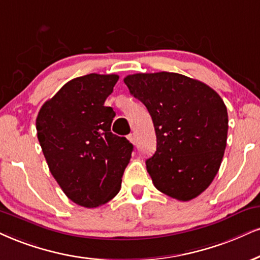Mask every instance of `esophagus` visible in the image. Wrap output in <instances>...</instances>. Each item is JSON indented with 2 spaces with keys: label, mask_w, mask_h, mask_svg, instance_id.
<instances>
[{
  "label": "esophagus",
  "mask_w": 260,
  "mask_h": 260,
  "mask_svg": "<svg viewBox=\"0 0 260 260\" xmlns=\"http://www.w3.org/2000/svg\"><path fill=\"white\" fill-rule=\"evenodd\" d=\"M127 140H129L130 142L133 143V145H136V143H137V139H136L135 134H130V135L127 136Z\"/></svg>",
  "instance_id": "1"
}]
</instances>
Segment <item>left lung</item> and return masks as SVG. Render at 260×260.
<instances>
[{"instance_id": "8db88e82", "label": "left lung", "mask_w": 260, "mask_h": 260, "mask_svg": "<svg viewBox=\"0 0 260 260\" xmlns=\"http://www.w3.org/2000/svg\"><path fill=\"white\" fill-rule=\"evenodd\" d=\"M154 124L156 150L146 160L158 190L181 201L197 198L218 172L228 136L222 98L205 83L174 72L124 78Z\"/></svg>"}]
</instances>
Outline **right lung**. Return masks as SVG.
I'll list each match as a JSON object with an SVG mask.
<instances>
[{
    "label": "right lung",
    "mask_w": 260,
    "mask_h": 260,
    "mask_svg": "<svg viewBox=\"0 0 260 260\" xmlns=\"http://www.w3.org/2000/svg\"><path fill=\"white\" fill-rule=\"evenodd\" d=\"M119 79L90 73L67 82L46 101L36 119L37 137L53 177L66 197L88 208L119 193L134 146L111 133L115 112L105 106Z\"/></svg>",
    "instance_id": "1"
}]
</instances>
